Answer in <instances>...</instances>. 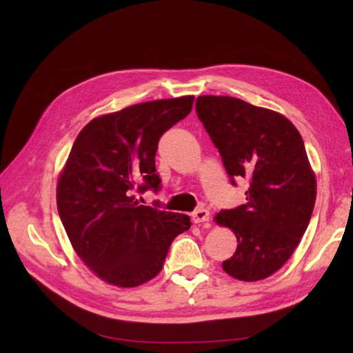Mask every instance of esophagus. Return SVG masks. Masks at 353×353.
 <instances>
[{"label":"esophagus","mask_w":353,"mask_h":353,"mask_svg":"<svg viewBox=\"0 0 353 353\" xmlns=\"http://www.w3.org/2000/svg\"><path fill=\"white\" fill-rule=\"evenodd\" d=\"M191 218H193V222L194 223H201V222H208L210 219V215H209V210L208 209H197L193 212V215H191Z\"/></svg>","instance_id":"esophagus-1"}]
</instances>
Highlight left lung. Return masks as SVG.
<instances>
[{
  "mask_svg": "<svg viewBox=\"0 0 353 353\" xmlns=\"http://www.w3.org/2000/svg\"><path fill=\"white\" fill-rule=\"evenodd\" d=\"M196 112L231 184L249 181L244 205L215 216L239 241L222 268L241 281L263 280L293 254L312 216L316 181L302 137L285 116L225 95L197 97Z\"/></svg>",
  "mask_w": 353,
  "mask_h": 353,
  "instance_id": "left-lung-1",
  "label": "left lung"
}]
</instances>
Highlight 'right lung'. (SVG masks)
Listing matches in <instances>:
<instances>
[{
  "mask_svg": "<svg viewBox=\"0 0 353 353\" xmlns=\"http://www.w3.org/2000/svg\"><path fill=\"white\" fill-rule=\"evenodd\" d=\"M193 95L134 104L92 119L57 183V209L74 252L105 283L137 287L162 271L190 216L144 206L134 191L160 190L157 143L193 109ZM159 208V206H157Z\"/></svg>",
  "mask_w": 353,
  "mask_h": 353,
  "instance_id": "obj_1",
  "label": "right lung"
}]
</instances>
